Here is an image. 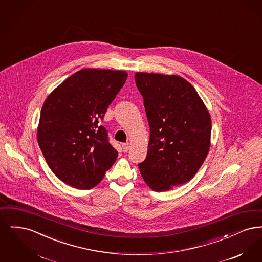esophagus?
<instances>
[{
  "instance_id": "esophagus-1",
  "label": "esophagus",
  "mask_w": 262,
  "mask_h": 262,
  "mask_svg": "<svg viewBox=\"0 0 262 262\" xmlns=\"http://www.w3.org/2000/svg\"><path fill=\"white\" fill-rule=\"evenodd\" d=\"M128 143H123L122 144V148H123V151L124 152H127V150H128Z\"/></svg>"
}]
</instances>
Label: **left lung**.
Returning a JSON list of instances; mask_svg holds the SVG:
<instances>
[{
    "instance_id": "obj_1",
    "label": "left lung",
    "mask_w": 262,
    "mask_h": 262,
    "mask_svg": "<svg viewBox=\"0 0 262 262\" xmlns=\"http://www.w3.org/2000/svg\"><path fill=\"white\" fill-rule=\"evenodd\" d=\"M150 127L147 156L138 164L147 186L165 191L190 181L210 148L211 118L194 88L179 75L137 73Z\"/></svg>"
}]
</instances>
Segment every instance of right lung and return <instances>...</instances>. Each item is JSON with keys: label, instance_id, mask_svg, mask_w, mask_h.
<instances>
[{"label": "right lung", "instance_id": "add662e5", "mask_svg": "<svg viewBox=\"0 0 262 262\" xmlns=\"http://www.w3.org/2000/svg\"><path fill=\"white\" fill-rule=\"evenodd\" d=\"M126 77L123 71L83 69L45 100L38 144L53 173L64 184L90 189L117 160L118 151L99 123Z\"/></svg>", "mask_w": 262, "mask_h": 262}]
</instances>
